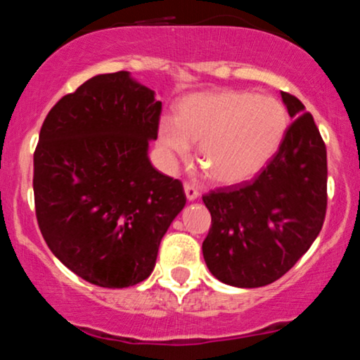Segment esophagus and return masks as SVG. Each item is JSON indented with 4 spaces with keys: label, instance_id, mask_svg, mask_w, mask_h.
Instances as JSON below:
<instances>
[{
    "label": "esophagus",
    "instance_id": "34e87169",
    "mask_svg": "<svg viewBox=\"0 0 360 360\" xmlns=\"http://www.w3.org/2000/svg\"><path fill=\"white\" fill-rule=\"evenodd\" d=\"M184 193H186V198H188L189 201L196 200V198H198V196H200L198 188H196L195 184H191V183H184Z\"/></svg>",
    "mask_w": 360,
    "mask_h": 360
}]
</instances>
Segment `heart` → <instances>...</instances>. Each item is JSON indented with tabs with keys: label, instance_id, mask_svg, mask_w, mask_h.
Returning a JSON list of instances; mask_svg holds the SVG:
<instances>
[{
	"label": "heart",
	"instance_id": "obj_1",
	"mask_svg": "<svg viewBox=\"0 0 360 360\" xmlns=\"http://www.w3.org/2000/svg\"><path fill=\"white\" fill-rule=\"evenodd\" d=\"M289 116L282 102L246 90H215L184 97L176 121L162 120V145L186 155L198 143V162L213 181L238 184L256 176L278 150Z\"/></svg>",
	"mask_w": 360,
	"mask_h": 360
}]
</instances>
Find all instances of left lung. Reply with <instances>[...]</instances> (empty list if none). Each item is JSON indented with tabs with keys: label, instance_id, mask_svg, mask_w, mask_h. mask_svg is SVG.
<instances>
[{
	"label": "left lung",
	"instance_id": "8db88e82",
	"mask_svg": "<svg viewBox=\"0 0 360 360\" xmlns=\"http://www.w3.org/2000/svg\"><path fill=\"white\" fill-rule=\"evenodd\" d=\"M294 121L255 179L203 196L212 225L203 258L215 278L255 289L275 282L297 263L326 215V147L297 97L282 92Z\"/></svg>",
	"mask_w": 360,
	"mask_h": 360
}]
</instances>
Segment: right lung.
Listing matches in <instances>:
<instances>
[{
  "label": "right lung",
  "mask_w": 360,
  "mask_h": 360,
  "mask_svg": "<svg viewBox=\"0 0 360 360\" xmlns=\"http://www.w3.org/2000/svg\"><path fill=\"white\" fill-rule=\"evenodd\" d=\"M162 102L128 71L97 75L49 110L34 152L39 229L73 274L108 289L143 282L186 205L183 183L157 171Z\"/></svg>",
  "instance_id": "right-lung-1"
}]
</instances>
